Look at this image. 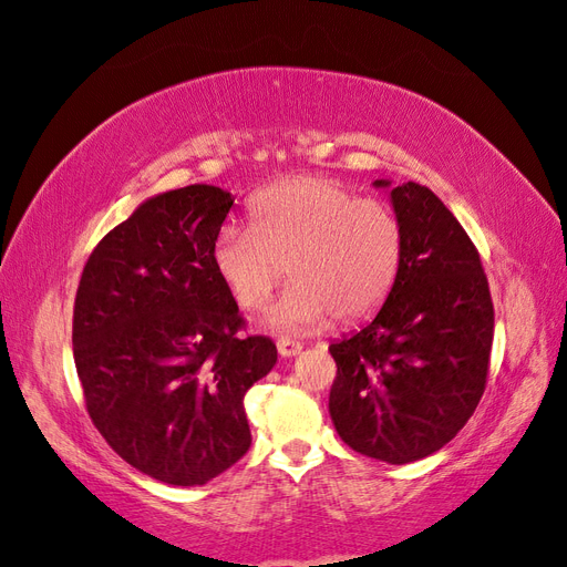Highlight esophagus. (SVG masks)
Masks as SVG:
<instances>
[{
    "label": "esophagus",
    "mask_w": 567,
    "mask_h": 567,
    "mask_svg": "<svg viewBox=\"0 0 567 567\" xmlns=\"http://www.w3.org/2000/svg\"><path fill=\"white\" fill-rule=\"evenodd\" d=\"M278 352L280 357L285 359H292L301 352V342H295V340H278Z\"/></svg>",
    "instance_id": "esophagus-1"
}]
</instances>
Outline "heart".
<instances>
[{
    "label": "heart",
    "instance_id": "b5f03b06",
    "mask_svg": "<svg viewBox=\"0 0 567 567\" xmlns=\"http://www.w3.org/2000/svg\"><path fill=\"white\" fill-rule=\"evenodd\" d=\"M402 227L383 200L359 198L344 184L299 174L251 203V225L215 231L210 264L217 280L256 313L287 275L292 285L268 313L280 336H309L338 321L371 316L395 282Z\"/></svg>",
    "mask_w": 567,
    "mask_h": 567
}]
</instances>
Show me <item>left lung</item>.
Returning a JSON list of instances; mask_svg holds the SVG:
<instances>
[{
	"mask_svg": "<svg viewBox=\"0 0 567 567\" xmlns=\"http://www.w3.org/2000/svg\"><path fill=\"white\" fill-rule=\"evenodd\" d=\"M373 186L402 227L400 268L379 313L330 344L328 412L357 453L408 464L453 441L482 400L493 303L472 239L431 188Z\"/></svg>",
	"mask_w": 567,
	"mask_h": 567,
	"instance_id": "obj_1",
	"label": "left lung"
}]
</instances>
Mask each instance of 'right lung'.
I'll return each mask as SVG.
<instances>
[{"label":"right lung","mask_w":567,"mask_h":567,"mask_svg":"<svg viewBox=\"0 0 567 567\" xmlns=\"http://www.w3.org/2000/svg\"><path fill=\"white\" fill-rule=\"evenodd\" d=\"M235 196L192 184L145 198L95 246L74 307L85 408L124 462L157 482L203 486L251 445L244 395L270 373L268 338L210 264Z\"/></svg>","instance_id":"obj_1"}]
</instances>
